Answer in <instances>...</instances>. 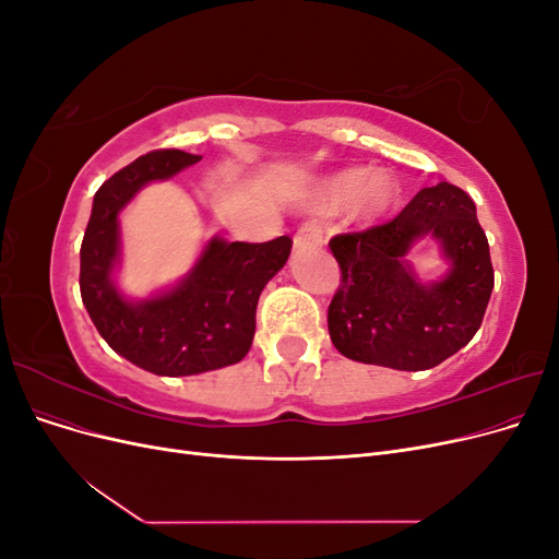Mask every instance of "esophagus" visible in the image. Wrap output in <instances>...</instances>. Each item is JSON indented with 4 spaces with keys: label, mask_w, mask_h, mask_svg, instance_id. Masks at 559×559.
Masks as SVG:
<instances>
[{
    "label": "esophagus",
    "mask_w": 559,
    "mask_h": 559,
    "mask_svg": "<svg viewBox=\"0 0 559 559\" xmlns=\"http://www.w3.org/2000/svg\"><path fill=\"white\" fill-rule=\"evenodd\" d=\"M324 245V235L314 226V224H306L300 226L298 233L294 235V249H314Z\"/></svg>",
    "instance_id": "1"
}]
</instances>
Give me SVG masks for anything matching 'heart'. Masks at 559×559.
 I'll return each mask as SVG.
<instances>
[{"mask_svg":"<svg viewBox=\"0 0 559 559\" xmlns=\"http://www.w3.org/2000/svg\"><path fill=\"white\" fill-rule=\"evenodd\" d=\"M399 198L396 179L384 170H349L337 173L321 181L312 198L310 207L321 214H333L347 205L349 216L357 224H373L384 216Z\"/></svg>","mask_w":559,"mask_h":559,"instance_id":"b5f03b06","label":"heart"}]
</instances>
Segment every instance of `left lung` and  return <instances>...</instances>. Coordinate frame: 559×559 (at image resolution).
Wrapping results in <instances>:
<instances>
[{"instance_id": "1", "label": "left lung", "mask_w": 559, "mask_h": 559, "mask_svg": "<svg viewBox=\"0 0 559 559\" xmlns=\"http://www.w3.org/2000/svg\"><path fill=\"white\" fill-rule=\"evenodd\" d=\"M429 234L451 261L425 285L404 261ZM341 289L329 306V333L343 357L396 370H427L471 343L483 324L495 270L476 202L441 181L421 189L389 224L335 235Z\"/></svg>"}]
</instances>
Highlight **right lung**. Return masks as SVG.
<instances>
[{"label": "right lung", "mask_w": 559, "mask_h": 559, "mask_svg": "<svg viewBox=\"0 0 559 559\" xmlns=\"http://www.w3.org/2000/svg\"><path fill=\"white\" fill-rule=\"evenodd\" d=\"M198 160L179 148H158L126 165L97 189L81 242L79 286L95 329L121 357L167 378L242 361L257 331L263 286L292 253L289 235L261 245L212 238L173 289L144 300H128L118 292V214L148 181L170 179Z\"/></svg>", "instance_id": "obj_1"}]
</instances>
